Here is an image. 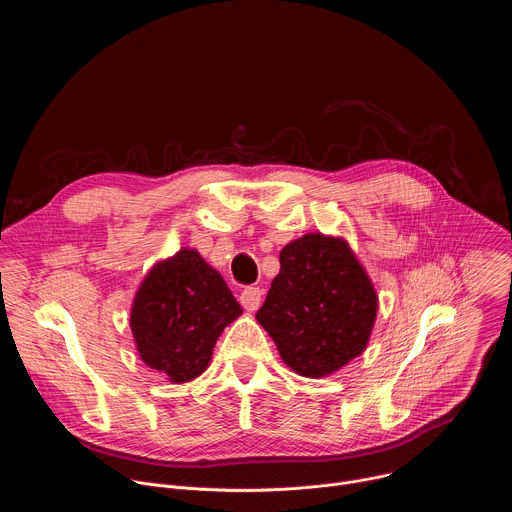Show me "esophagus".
Listing matches in <instances>:
<instances>
[{
    "instance_id": "1",
    "label": "esophagus",
    "mask_w": 512,
    "mask_h": 512,
    "mask_svg": "<svg viewBox=\"0 0 512 512\" xmlns=\"http://www.w3.org/2000/svg\"><path fill=\"white\" fill-rule=\"evenodd\" d=\"M241 304L247 312H255L259 306H261V300H263V291L259 287H245L241 291Z\"/></svg>"
}]
</instances>
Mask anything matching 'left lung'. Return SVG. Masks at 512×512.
Returning <instances> with one entry per match:
<instances>
[{
    "instance_id": "8db88e82",
    "label": "left lung",
    "mask_w": 512,
    "mask_h": 512,
    "mask_svg": "<svg viewBox=\"0 0 512 512\" xmlns=\"http://www.w3.org/2000/svg\"><path fill=\"white\" fill-rule=\"evenodd\" d=\"M257 322L300 377L334 375L367 350L379 294L344 237L308 233L279 253Z\"/></svg>"
}]
</instances>
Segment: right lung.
<instances>
[{
    "instance_id": "1",
    "label": "right lung",
    "mask_w": 512,
    "mask_h": 512,
    "mask_svg": "<svg viewBox=\"0 0 512 512\" xmlns=\"http://www.w3.org/2000/svg\"><path fill=\"white\" fill-rule=\"evenodd\" d=\"M241 314L223 275L196 249L182 247L141 279L129 328L145 367L182 385L208 369L218 336Z\"/></svg>"
}]
</instances>
